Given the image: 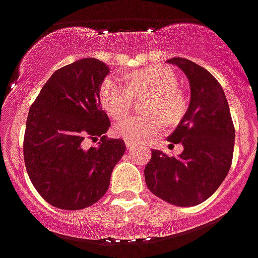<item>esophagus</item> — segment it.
<instances>
[{
    "instance_id": "esophagus-1",
    "label": "esophagus",
    "mask_w": 258,
    "mask_h": 258,
    "mask_svg": "<svg viewBox=\"0 0 258 258\" xmlns=\"http://www.w3.org/2000/svg\"><path fill=\"white\" fill-rule=\"evenodd\" d=\"M125 147H127V148H128L130 151H133V149H135V144H134V143H131V142H127V140H125Z\"/></svg>"
}]
</instances>
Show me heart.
Masks as SVG:
<instances>
[{"instance_id":"heart-1","label":"heart","mask_w":258,"mask_h":258,"mask_svg":"<svg viewBox=\"0 0 258 258\" xmlns=\"http://www.w3.org/2000/svg\"><path fill=\"white\" fill-rule=\"evenodd\" d=\"M125 84L116 77H107L101 86V103L110 116H124L133 106L134 98L149 94L147 99V115H135L116 123L114 131L127 142L148 143L166 123H176L182 118L187 107V99L177 86L178 79L172 68L166 66H149L130 73Z\"/></svg>"}]
</instances>
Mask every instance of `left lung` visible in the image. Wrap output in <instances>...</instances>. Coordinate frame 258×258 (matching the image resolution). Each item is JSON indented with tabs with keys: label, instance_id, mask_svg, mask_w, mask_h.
Masks as SVG:
<instances>
[{
	"label": "left lung",
	"instance_id": "8db88e82",
	"mask_svg": "<svg viewBox=\"0 0 258 258\" xmlns=\"http://www.w3.org/2000/svg\"><path fill=\"white\" fill-rule=\"evenodd\" d=\"M177 66L190 84V103L182 120L168 138L182 143L177 157L152 151L144 169L148 189L179 207L197 206L222 185L232 164L235 128L226 94L218 80L196 62L181 57L166 60Z\"/></svg>",
	"mask_w": 258,
	"mask_h": 258
}]
</instances>
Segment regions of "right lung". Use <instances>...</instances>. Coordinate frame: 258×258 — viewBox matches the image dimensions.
Wrapping results in <instances>:
<instances>
[{
    "instance_id": "right-lung-1",
    "label": "right lung",
    "mask_w": 258,
    "mask_h": 258,
    "mask_svg": "<svg viewBox=\"0 0 258 258\" xmlns=\"http://www.w3.org/2000/svg\"><path fill=\"white\" fill-rule=\"evenodd\" d=\"M109 73L99 60H77L57 69L30 107L26 169L36 191L57 209L81 210L98 202L125 151L122 139L103 135L110 120L99 105V90ZM98 137V146H86Z\"/></svg>"
}]
</instances>
